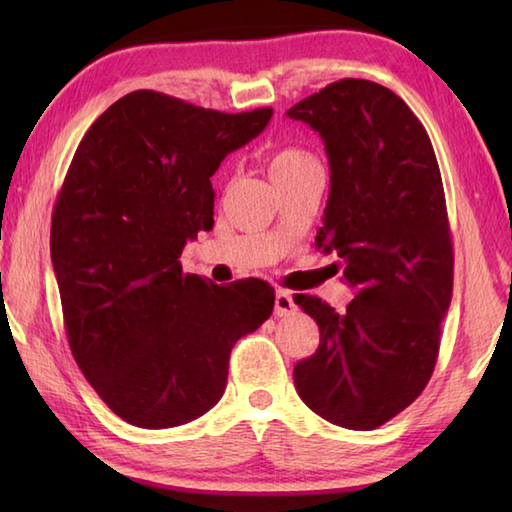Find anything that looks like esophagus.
<instances>
[{"mask_svg":"<svg viewBox=\"0 0 512 512\" xmlns=\"http://www.w3.org/2000/svg\"><path fill=\"white\" fill-rule=\"evenodd\" d=\"M295 310H297V303H295V299H292V292L277 290V295H275V314H277V317H290V314Z\"/></svg>","mask_w":512,"mask_h":512,"instance_id":"34e87169","label":"esophagus"}]
</instances>
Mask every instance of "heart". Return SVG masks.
Masks as SVG:
<instances>
[{
  "mask_svg": "<svg viewBox=\"0 0 512 512\" xmlns=\"http://www.w3.org/2000/svg\"><path fill=\"white\" fill-rule=\"evenodd\" d=\"M268 169L275 184H284L308 176L312 171H321V162L303 147H279L270 154Z\"/></svg>",
  "mask_w": 512,
  "mask_h": 512,
  "instance_id": "b5f03b06",
  "label": "heart"
}]
</instances>
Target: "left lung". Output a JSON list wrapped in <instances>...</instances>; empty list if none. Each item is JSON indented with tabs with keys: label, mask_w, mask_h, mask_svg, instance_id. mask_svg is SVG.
<instances>
[{
	"label": "left lung",
	"mask_w": 512,
	"mask_h": 512,
	"mask_svg": "<svg viewBox=\"0 0 512 512\" xmlns=\"http://www.w3.org/2000/svg\"><path fill=\"white\" fill-rule=\"evenodd\" d=\"M286 114L325 143L330 198L317 246L341 257L356 290L345 312L295 297L321 332L317 352L295 365V387L321 418L372 431L422 394L438 361L453 292L440 167L416 114L374 81L330 83Z\"/></svg>",
	"instance_id": "1"
}]
</instances>
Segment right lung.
<instances>
[{
    "instance_id": "add662e5",
    "label": "right lung",
    "mask_w": 512,
    "mask_h": 512,
    "mask_svg": "<svg viewBox=\"0 0 512 512\" xmlns=\"http://www.w3.org/2000/svg\"><path fill=\"white\" fill-rule=\"evenodd\" d=\"M270 116L136 90L74 151L50 228L63 323L83 376L134 427H180L215 407L233 345L273 314L266 281L217 286L178 262L213 228L211 176Z\"/></svg>"
}]
</instances>
